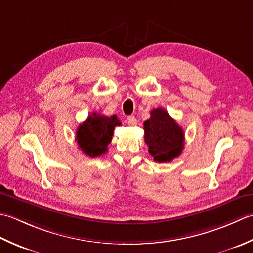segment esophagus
I'll use <instances>...</instances> for the list:
<instances>
[{"mask_svg":"<svg viewBox=\"0 0 253 253\" xmlns=\"http://www.w3.org/2000/svg\"><path fill=\"white\" fill-rule=\"evenodd\" d=\"M126 120H127V123L130 126H135L136 125V118L134 116H128Z\"/></svg>","mask_w":253,"mask_h":253,"instance_id":"esophagus-1","label":"esophagus"}]
</instances>
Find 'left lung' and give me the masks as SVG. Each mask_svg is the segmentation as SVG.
Instances as JSON below:
<instances>
[{
  "label": "left lung",
  "mask_w": 253,
  "mask_h": 253,
  "mask_svg": "<svg viewBox=\"0 0 253 253\" xmlns=\"http://www.w3.org/2000/svg\"><path fill=\"white\" fill-rule=\"evenodd\" d=\"M144 140L154 161L166 163L181 154L184 133L166 110L156 108L151 111V118L144 122Z\"/></svg>",
  "instance_id": "1"
}]
</instances>
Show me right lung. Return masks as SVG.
I'll use <instances>...</instances> for the list:
<instances>
[{"mask_svg":"<svg viewBox=\"0 0 253 253\" xmlns=\"http://www.w3.org/2000/svg\"><path fill=\"white\" fill-rule=\"evenodd\" d=\"M121 122L116 115L107 117L92 112L77 127L75 140L82 152L90 157H97L108 151L111 143L113 130Z\"/></svg>","mask_w":253,"mask_h":253,"instance_id":"add662e5","label":"right lung"}]
</instances>
